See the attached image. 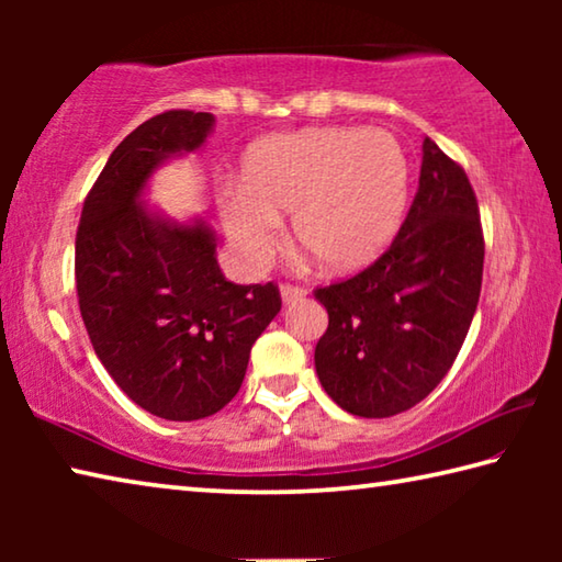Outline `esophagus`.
Segmentation results:
<instances>
[{"instance_id":"esophagus-1","label":"esophagus","mask_w":562,"mask_h":562,"mask_svg":"<svg viewBox=\"0 0 562 562\" xmlns=\"http://www.w3.org/2000/svg\"><path fill=\"white\" fill-rule=\"evenodd\" d=\"M280 294H282V302L284 304H294V302H300L307 292H304V288H297V284L284 282L282 288H280Z\"/></svg>"}]
</instances>
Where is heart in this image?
I'll use <instances>...</instances> for the list:
<instances>
[{"label": "heart", "instance_id": "heart-1", "mask_svg": "<svg viewBox=\"0 0 562 562\" xmlns=\"http://www.w3.org/2000/svg\"><path fill=\"white\" fill-rule=\"evenodd\" d=\"M408 198V158L384 128L325 126L258 140L245 154L240 186L223 195L227 235L247 268H260L292 237L331 272L376 260L398 233Z\"/></svg>", "mask_w": 562, "mask_h": 562}]
</instances>
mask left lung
<instances>
[{"mask_svg": "<svg viewBox=\"0 0 562 562\" xmlns=\"http://www.w3.org/2000/svg\"><path fill=\"white\" fill-rule=\"evenodd\" d=\"M483 252L469 176L424 138L418 190L389 250L355 278L315 290L329 315L315 367L331 402L386 418L429 396L469 335Z\"/></svg>", "mask_w": 562, "mask_h": 562, "instance_id": "8db88e82", "label": "left lung"}]
</instances>
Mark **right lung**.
<instances>
[{
	"label": "right lung",
	"mask_w": 562,
	"mask_h": 562,
	"mask_svg": "<svg viewBox=\"0 0 562 562\" xmlns=\"http://www.w3.org/2000/svg\"><path fill=\"white\" fill-rule=\"evenodd\" d=\"M213 123V113L180 109L131 131L76 231V294L93 351L131 402L168 422L221 412L282 307L274 282L225 280L205 223L178 225L138 201L150 173L201 148Z\"/></svg>",
	"instance_id": "right-lung-1"
}]
</instances>
